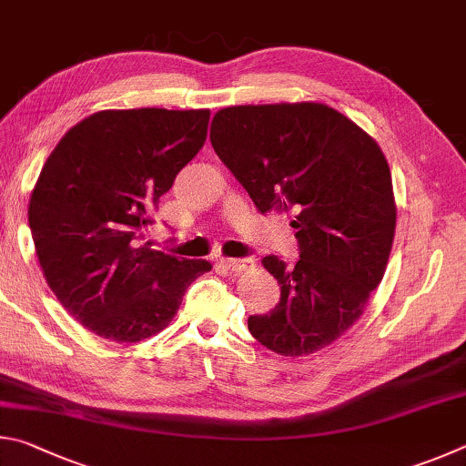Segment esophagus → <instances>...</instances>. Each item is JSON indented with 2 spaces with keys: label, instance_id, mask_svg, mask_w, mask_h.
<instances>
[{
  "label": "esophagus",
  "instance_id": "34e87169",
  "mask_svg": "<svg viewBox=\"0 0 466 466\" xmlns=\"http://www.w3.org/2000/svg\"><path fill=\"white\" fill-rule=\"evenodd\" d=\"M223 266H225V270H228L231 274H241V272H246L248 268H251V259H248V258L223 259Z\"/></svg>",
  "mask_w": 466,
  "mask_h": 466
}]
</instances>
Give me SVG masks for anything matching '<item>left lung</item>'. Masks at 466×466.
Here are the masks:
<instances>
[{
    "label": "left lung",
    "mask_w": 466,
    "mask_h": 466,
    "mask_svg": "<svg viewBox=\"0 0 466 466\" xmlns=\"http://www.w3.org/2000/svg\"><path fill=\"white\" fill-rule=\"evenodd\" d=\"M210 143L259 212H287L297 228L295 266L262 259L280 303L249 317L251 336L280 356L329 346L360 319L393 248L397 207L380 147L317 102L228 106L212 118Z\"/></svg>",
    "instance_id": "left-lung-1"
}]
</instances>
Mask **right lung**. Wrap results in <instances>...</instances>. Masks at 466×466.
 Returning <instances> with one entry per match:
<instances>
[{
  "instance_id": "obj_1",
  "label": "right lung",
  "mask_w": 466,
  "mask_h": 466,
  "mask_svg": "<svg viewBox=\"0 0 466 466\" xmlns=\"http://www.w3.org/2000/svg\"><path fill=\"white\" fill-rule=\"evenodd\" d=\"M210 110H102L45 161L28 223L46 284L96 336L135 344L166 329L207 259L151 249L143 228L207 141Z\"/></svg>"
}]
</instances>
